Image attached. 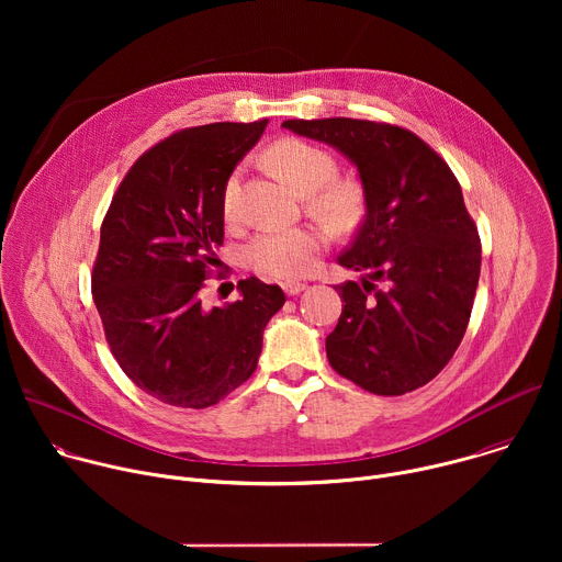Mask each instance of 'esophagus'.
<instances>
[{"instance_id":"obj_1","label":"esophagus","mask_w":562,"mask_h":562,"mask_svg":"<svg viewBox=\"0 0 562 562\" xmlns=\"http://www.w3.org/2000/svg\"><path fill=\"white\" fill-rule=\"evenodd\" d=\"M282 289H284L286 295H297V293H302V291L306 289V284H304V282H295V280H286V282L282 284Z\"/></svg>"}]
</instances>
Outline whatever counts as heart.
<instances>
[{
  "instance_id": "b5f03b06",
  "label": "heart",
  "mask_w": 562,
  "mask_h": 562,
  "mask_svg": "<svg viewBox=\"0 0 562 562\" xmlns=\"http://www.w3.org/2000/svg\"><path fill=\"white\" fill-rule=\"evenodd\" d=\"M269 162L302 195H311V209L334 224H345L358 209V195L345 184H336V159L319 146L302 139H282L269 148ZM239 169H235L222 191L224 215L237 213ZM325 245V237L311 228H269L254 237L247 249L251 267L271 278H295L311 271Z\"/></svg>"
}]
</instances>
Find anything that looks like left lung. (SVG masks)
Returning <instances> with one entry per match:
<instances>
[{
	"mask_svg": "<svg viewBox=\"0 0 562 562\" xmlns=\"http://www.w3.org/2000/svg\"><path fill=\"white\" fill-rule=\"evenodd\" d=\"M356 167L364 220L338 265L360 284L336 286L345 308L327 338L331 367L378 395L434 380L456 353L480 278V239L462 191L418 135L367 120L282 122Z\"/></svg>",
	"mask_w": 562,
	"mask_h": 562,
	"instance_id": "8db88e82",
	"label": "left lung"
}]
</instances>
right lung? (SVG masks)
Wrapping results in <instances>:
<instances>
[{"label":"right lung","mask_w":562,"mask_h":562,"mask_svg":"<svg viewBox=\"0 0 562 562\" xmlns=\"http://www.w3.org/2000/svg\"><path fill=\"white\" fill-rule=\"evenodd\" d=\"M269 120L173 133L122 180L100 231L93 300L122 371L171 407L204 409L251 378L284 291L249 278L204 308L200 289L224 239L222 191Z\"/></svg>","instance_id":"add662e5"}]
</instances>
